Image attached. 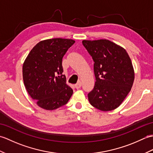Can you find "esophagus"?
<instances>
[{
  "label": "esophagus",
  "mask_w": 153,
  "mask_h": 153,
  "mask_svg": "<svg viewBox=\"0 0 153 153\" xmlns=\"http://www.w3.org/2000/svg\"><path fill=\"white\" fill-rule=\"evenodd\" d=\"M81 86H82V83H81V82H79L77 83H76V85H75V87H76V89H79Z\"/></svg>",
  "instance_id": "obj_1"
}]
</instances>
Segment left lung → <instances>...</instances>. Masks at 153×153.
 I'll return each mask as SVG.
<instances>
[{
	"label": "left lung",
	"instance_id": "obj_1",
	"mask_svg": "<svg viewBox=\"0 0 153 153\" xmlns=\"http://www.w3.org/2000/svg\"><path fill=\"white\" fill-rule=\"evenodd\" d=\"M94 61L96 82L88 94L91 105L102 111L114 110L131 91L135 74L126 51L109 40H83Z\"/></svg>",
	"mask_w": 153,
	"mask_h": 153
}]
</instances>
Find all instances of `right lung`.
<instances>
[{"label": "right lung", "mask_w": 153, "mask_h": 153, "mask_svg": "<svg viewBox=\"0 0 153 153\" xmlns=\"http://www.w3.org/2000/svg\"><path fill=\"white\" fill-rule=\"evenodd\" d=\"M75 41L54 38L41 41L23 64V79L29 95L41 108L53 110L66 105L73 94L62 74V58Z\"/></svg>", "instance_id": "obj_1"}]
</instances>
